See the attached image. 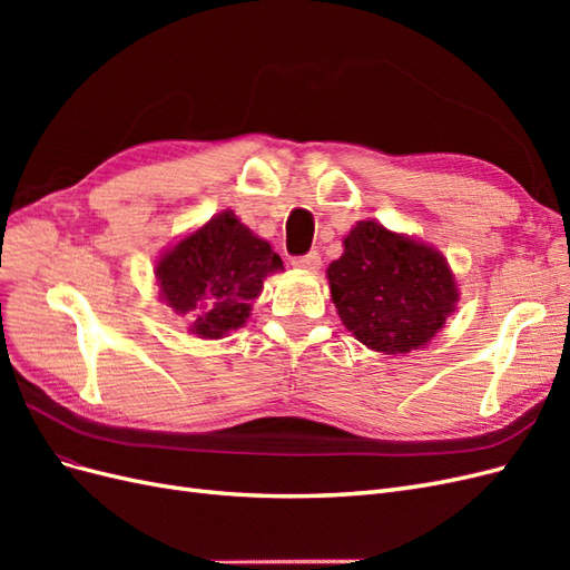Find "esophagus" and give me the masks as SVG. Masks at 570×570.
<instances>
[{"label": "esophagus", "instance_id": "esophagus-1", "mask_svg": "<svg viewBox=\"0 0 570 570\" xmlns=\"http://www.w3.org/2000/svg\"><path fill=\"white\" fill-rule=\"evenodd\" d=\"M292 264H295L302 271H312L314 273V271L321 268V254L318 252H308L304 256H295V258H292Z\"/></svg>", "mask_w": 570, "mask_h": 570}]
</instances>
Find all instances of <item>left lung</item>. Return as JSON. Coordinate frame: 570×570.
<instances>
[{
    "label": "left lung",
    "mask_w": 570,
    "mask_h": 570,
    "mask_svg": "<svg viewBox=\"0 0 570 570\" xmlns=\"http://www.w3.org/2000/svg\"><path fill=\"white\" fill-rule=\"evenodd\" d=\"M342 323L358 342L406 354L435 337L459 297L444 256L416 239L361 220L344 237V254L327 268Z\"/></svg>",
    "instance_id": "obj_1"
}]
</instances>
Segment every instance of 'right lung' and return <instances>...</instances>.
Returning a JSON list of instances; mask_svg holds the SVG:
<instances>
[{"instance_id":"right-lung-1","label":"right lung","mask_w":570,"mask_h":570,"mask_svg":"<svg viewBox=\"0 0 570 570\" xmlns=\"http://www.w3.org/2000/svg\"><path fill=\"white\" fill-rule=\"evenodd\" d=\"M278 268L283 258L266 239L223 212L159 258L157 281L166 306L193 321L189 331L218 340L245 323L264 278Z\"/></svg>"}]
</instances>
